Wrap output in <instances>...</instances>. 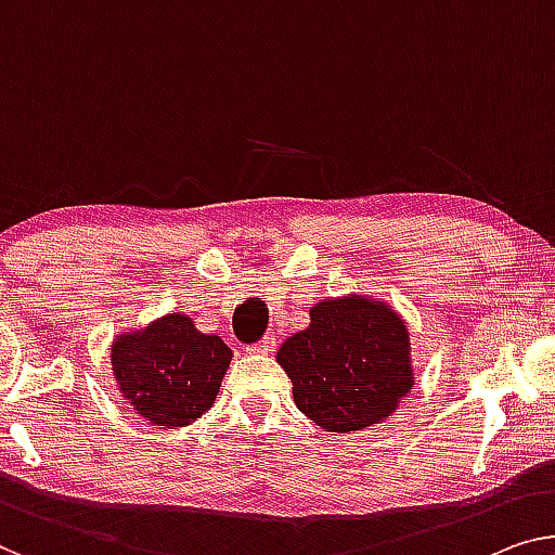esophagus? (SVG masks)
I'll list each match as a JSON object with an SVG mask.
<instances>
[{"label":"esophagus","mask_w":555,"mask_h":555,"mask_svg":"<svg viewBox=\"0 0 555 555\" xmlns=\"http://www.w3.org/2000/svg\"><path fill=\"white\" fill-rule=\"evenodd\" d=\"M276 349V338L274 336H267L263 338V341H259V344H254V346H249V353H263V357H267V353H271Z\"/></svg>","instance_id":"esophagus-1"}]
</instances>
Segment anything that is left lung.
Wrapping results in <instances>:
<instances>
[{
  "label": "left lung",
  "instance_id": "1",
  "mask_svg": "<svg viewBox=\"0 0 555 555\" xmlns=\"http://www.w3.org/2000/svg\"><path fill=\"white\" fill-rule=\"evenodd\" d=\"M309 317L276 353L296 406L331 434L382 424L416 384L406 319L369 294L321 299Z\"/></svg>",
  "mask_w": 555,
  "mask_h": 555
}]
</instances>
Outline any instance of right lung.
<instances>
[{"mask_svg": "<svg viewBox=\"0 0 555 555\" xmlns=\"http://www.w3.org/2000/svg\"><path fill=\"white\" fill-rule=\"evenodd\" d=\"M231 357L221 336L198 331L184 311L119 331L109 349L121 399L159 428H184L202 418L217 401Z\"/></svg>", "mask_w": 555, "mask_h": 555, "instance_id": "add662e5", "label": "right lung"}]
</instances>
